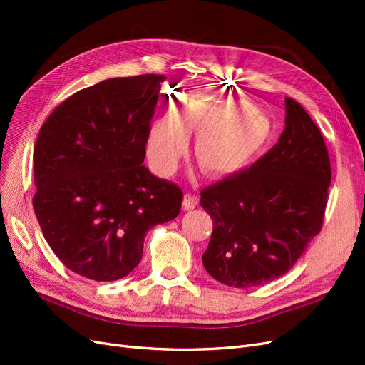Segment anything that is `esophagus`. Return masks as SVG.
Returning <instances> with one entry per match:
<instances>
[{
    "mask_svg": "<svg viewBox=\"0 0 365 365\" xmlns=\"http://www.w3.org/2000/svg\"><path fill=\"white\" fill-rule=\"evenodd\" d=\"M197 204V197L190 195V193H185L184 195V200H182V208L184 210H193Z\"/></svg>",
    "mask_w": 365,
    "mask_h": 365,
    "instance_id": "obj_1",
    "label": "esophagus"
}]
</instances>
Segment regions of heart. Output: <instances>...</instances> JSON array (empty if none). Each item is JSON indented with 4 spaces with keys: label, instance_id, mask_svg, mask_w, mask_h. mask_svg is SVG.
I'll return each instance as SVG.
<instances>
[{
    "label": "heart",
    "instance_id": "1",
    "mask_svg": "<svg viewBox=\"0 0 365 365\" xmlns=\"http://www.w3.org/2000/svg\"><path fill=\"white\" fill-rule=\"evenodd\" d=\"M189 135H196L193 155L202 173L224 178L248 168L268 143L271 126L259 113L230 117V111L215 105H184L152 125L148 138L152 169L161 176L170 175Z\"/></svg>",
    "mask_w": 365,
    "mask_h": 365
}]
</instances>
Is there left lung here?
<instances>
[{
  "label": "left lung",
  "instance_id": "obj_1",
  "mask_svg": "<svg viewBox=\"0 0 365 365\" xmlns=\"http://www.w3.org/2000/svg\"><path fill=\"white\" fill-rule=\"evenodd\" d=\"M280 140L250 169L201 192L213 220L202 256L207 272L235 288L288 272L323 227L332 180L324 138L304 108L284 98Z\"/></svg>",
  "mask_w": 365,
  "mask_h": 365
}]
</instances>
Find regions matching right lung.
<instances>
[{"instance_id": "right-lung-1", "label": "right lung", "mask_w": 365, "mask_h": 365, "mask_svg": "<svg viewBox=\"0 0 365 365\" xmlns=\"http://www.w3.org/2000/svg\"><path fill=\"white\" fill-rule=\"evenodd\" d=\"M163 74L115 77L77 91L42 125L33 150V208L70 271L123 279L148 231L180 215L182 190L143 165Z\"/></svg>"}]
</instances>
